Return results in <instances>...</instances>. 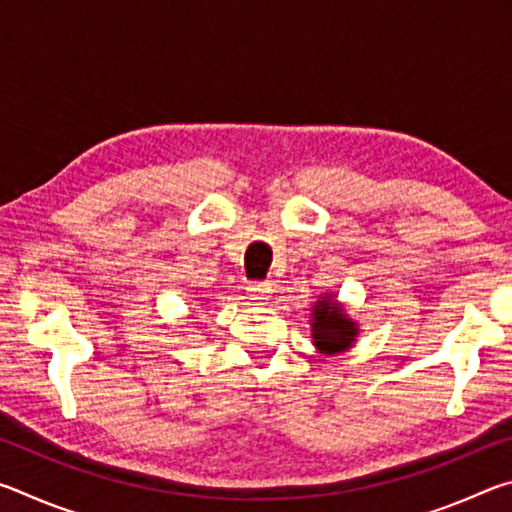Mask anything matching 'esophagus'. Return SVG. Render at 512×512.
Instances as JSON below:
<instances>
[{"label": "esophagus", "mask_w": 512, "mask_h": 512, "mask_svg": "<svg viewBox=\"0 0 512 512\" xmlns=\"http://www.w3.org/2000/svg\"><path fill=\"white\" fill-rule=\"evenodd\" d=\"M271 293H273L271 282H253V284H248V296L253 298V300H257V302L268 300V298H271Z\"/></svg>", "instance_id": "34e87169"}]
</instances>
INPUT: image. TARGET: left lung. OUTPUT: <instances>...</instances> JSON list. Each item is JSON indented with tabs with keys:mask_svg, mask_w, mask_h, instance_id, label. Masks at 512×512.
<instances>
[{
	"mask_svg": "<svg viewBox=\"0 0 512 512\" xmlns=\"http://www.w3.org/2000/svg\"><path fill=\"white\" fill-rule=\"evenodd\" d=\"M311 334H314V343L320 352L334 354L350 348L354 336H357V325L336 307V302L323 298L314 307Z\"/></svg>",
	"mask_w": 512,
	"mask_h": 512,
	"instance_id": "left-lung-1",
	"label": "left lung"
}]
</instances>
